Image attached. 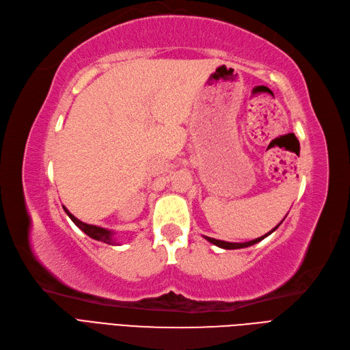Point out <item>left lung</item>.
<instances>
[{"label":"left lung","mask_w":350,"mask_h":350,"mask_svg":"<svg viewBox=\"0 0 350 350\" xmlns=\"http://www.w3.org/2000/svg\"><path fill=\"white\" fill-rule=\"evenodd\" d=\"M280 224H281V223H280ZM280 224L276 226V227H273L269 233L263 234V236H260V237H258V239H255V240H250V242H245V243H230V242H224V240H217V239L207 237V236H204V239H207L210 243H213V245H215V246H219V247H221V249H243V247H249V246H252V245H255V243L260 242V240H263L265 237H268L271 233H273V232L276 230V228L280 227Z\"/></svg>","instance_id":"left-lung-1"}]
</instances>
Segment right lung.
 <instances>
[{
	"mask_svg": "<svg viewBox=\"0 0 350 350\" xmlns=\"http://www.w3.org/2000/svg\"><path fill=\"white\" fill-rule=\"evenodd\" d=\"M64 210H65V213L69 215V219L74 221L81 230L85 233V234H88L90 237H92V239H95V240H98V242H104V243H107V245H118L116 240L113 239V234H114V232H111V230H107V228H103V227H98V226H92V224H87V223H83V221H81V220H78L75 215H72L65 207H64Z\"/></svg>",
	"mask_w": 350,
	"mask_h": 350,
	"instance_id": "add662e5",
	"label": "right lung"
}]
</instances>
